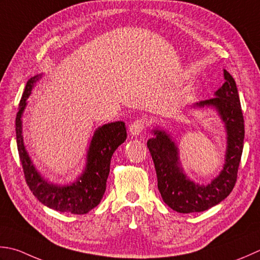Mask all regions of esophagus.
<instances>
[{"label": "esophagus", "instance_id": "1", "mask_svg": "<svg viewBox=\"0 0 260 260\" xmlns=\"http://www.w3.org/2000/svg\"><path fill=\"white\" fill-rule=\"evenodd\" d=\"M145 128V119L141 118L135 120L134 123H132L129 126V134L132 136H139L141 135L142 132Z\"/></svg>", "mask_w": 260, "mask_h": 260}]
</instances>
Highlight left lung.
I'll return each mask as SVG.
<instances>
[{"label":"left lung","instance_id":"1","mask_svg":"<svg viewBox=\"0 0 260 260\" xmlns=\"http://www.w3.org/2000/svg\"><path fill=\"white\" fill-rule=\"evenodd\" d=\"M224 83L214 93V98L196 103L192 108H213L224 124L226 151L223 169L206 185L196 184L186 175L181 166L179 149L174 137L160 126L152 129L154 137L147 141L157 177V189L162 200L179 213L206 211L217 205L232 191L237 181L241 160L245 121L235 79L223 71Z\"/></svg>","mask_w":260,"mask_h":260}]
</instances>
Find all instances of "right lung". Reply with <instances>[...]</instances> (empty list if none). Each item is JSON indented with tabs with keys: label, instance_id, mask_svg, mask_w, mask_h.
Returning <instances> with one entry per match:
<instances>
[{
	"label": "right lung",
	"instance_id": "1",
	"mask_svg": "<svg viewBox=\"0 0 260 260\" xmlns=\"http://www.w3.org/2000/svg\"><path fill=\"white\" fill-rule=\"evenodd\" d=\"M42 79L37 74L28 80L19 111L15 118V134L20 161L23 168L25 181L32 194L49 208L62 213L86 214L99 204L106 191L107 178L110 171V160L114 152L126 140L124 121H114L98 127L91 139L84 170L75 181L68 185L50 182L36 169L23 143L22 115L27 107V100L31 94L34 85Z\"/></svg>",
	"mask_w": 260,
	"mask_h": 260
}]
</instances>
